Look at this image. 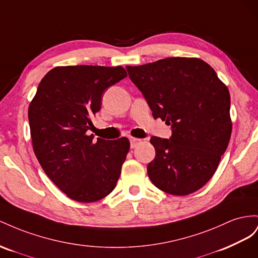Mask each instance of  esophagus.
Wrapping results in <instances>:
<instances>
[{
    "label": "esophagus",
    "mask_w": 258,
    "mask_h": 258,
    "mask_svg": "<svg viewBox=\"0 0 258 258\" xmlns=\"http://www.w3.org/2000/svg\"><path fill=\"white\" fill-rule=\"evenodd\" d=\"M130 142H131V147H132V148H135V147L139 143H142V139L141 138H136V137H130Z\"/></svg>",
    "instance_id": "1"
}]
</instances>
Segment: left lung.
Here are the masks:
<instances>
[{
    "label": "left lung",
    "mask_w": 258,
    "mask_h": 258,
    "mask_svg": "<svg viewBox=\"0 0 258 258\" xmlns=\"http://www.w3.org/2000/svg\"><path fill=\"white\" fill-rule=\"evenodd\" d=\"M126 69L154 119L172 126L170 139H150L156 149L147 166L150 180L173 196L195 192L214 175L229 144V91L200 58L170 57Z\"/></svg>",
    "instance_id": "1"
}]
</instances>
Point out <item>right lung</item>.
<instances>
[{
	"label": "right lung",
	"mask_w": 258,
	"mask_h": 258,
	"mask_svg": "<svg viewBox=\"0 0 258 258\" xmlns=\"http://www.w3.org/2000/svg\"><path fill=\"white\" fill-rule=\"evenodd\" d=\"M127 76L121 66H62L42 79L29 106L35 157L49 179L70 199L101 200L115 188L130 141H105L87 131L101 95Z\"/></svg>",
	"instance_id": "1"
}]
</instances>
